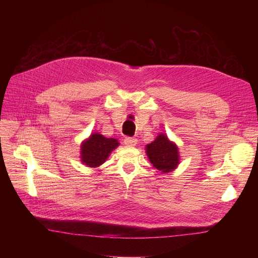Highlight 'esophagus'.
Listing matches in <instances>:
<instances>
[{"mask_svg":"<svg viewBox=\"0 0 258 258\" xmlns=\"http://www.w3.org/2000/svg\"><path fill=\"white\" fill-rule=\"evenodd\" d=\"M137 142L138 140L136 138H130V137H127L124 138L123 140V143L126 146H129V147H132V146H136L137 145Z\"/></svg>","mask_w":258,"mask_h":258,"instance_id":"obj_1","label":"esophagus"}]
</instances>
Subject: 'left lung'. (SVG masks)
Segmentation results:
<instances>
[{
	"mask_svg": "<svg viewBox=\"0 0 258 258\" xmlns=\"http://www.w3.org/2000/svg\"><path fill=\"white\" fill-rule=\"evenodd\" d=\"M145 151L152 165L163 173L173 171L179 163L178 148L165 134L158 135L155 141L147 144Z\"/></svg>",
	"mask_w": 258,
	"mask_h": 258,
	"instance_id": "obj_1",
	"label": "left lung"
}]
</instances>
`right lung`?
Segmentation results:
<instances>
[{"label": "right lung", "instance_id": "obj_1", "mask_svg": "<svg viewBox=\"0 0 258 258\" xmlns=\"http://www.w3.org/2000/svg\"><path fill=\"white\" fill-rule=\"evenodd\" d=\"M118 145L119 143L116 139L92 134L81 145V160L87 167L97 168L105 162Z\"/></svg>", "mask_w": 258, "mask_h": 258}]
</instances>
